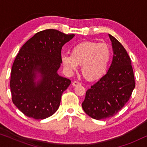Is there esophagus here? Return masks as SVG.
<instances>
[{"label":"esophagus","instance_id":"1","mask_svg":"<svg viewBox=\"0 0 147 147\" xmlns=\"http://www.w3.org/2000/svg\"><path fill=\"white\" fill-rule=\"evenodd\" d=\"M82 84L80 83V82H78V81H74L73 83H72V86H74V87H76V86H81Z\"/></svg>","mask_w":147,"mask_h":147}]
</instances>
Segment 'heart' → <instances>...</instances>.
I'll use <instances>...</instances> for the list:
<instances>
[{
    "instance_id": "obj_1",
    "label": "heart",
    "mask_w": 147,
    "mask_h": 147,
    "mask_svg": "<svg viewBox=\"0 0 147 147\" xmlns=\"http://www.w3.org/2000/svg\"><path fill=\"white\" fill-rule=\"evenodd\" d=\"M111 51L107 44L95 41H83L71 49V55L61 56V63L68 71L77 69L81 65L83 75L90 80L99 79L109 65Z\"/></svg>"
}]
</instances>
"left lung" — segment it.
<instances>
[{
  "instance_id": "8db88e82",
  "label": "left lung",
  "mask_w": 147,
  "mask_h": 147,
  "mask_svg": "<svg viewBox=\"0 0 147 147\" xmlns=\"http://www.w3.org/2000/svg\"><path fill=\"white\" fill-rule=\"evenodd\" d=\"M109 35L113 49L111 65L105 75L86 91L82 106L96 120L112 117L129 100L135 82L131 60L121 43Z\"/></svg>"
}]
</instances>
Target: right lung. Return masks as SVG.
Instances as JSON below:
<instances>
[{
  "mask_svg": "<svg viewBox=\"0 0 147 147\" xmlns=\"http://www.w3.org/2000/svg\"><path fill=\"white\" fill-rule=\"evenodd\" d=\"M74 34L55 29L38 32L23 45L11 69L12 100L27 117L45 119L59 108L70 80L57 74L61 49Z\"/></svg>",
  "mask_w": 147,
  "mask_h": 147,
  "instance_id": "obj_1",
  "label": "right lung"
}]
</instances>
